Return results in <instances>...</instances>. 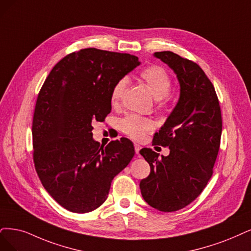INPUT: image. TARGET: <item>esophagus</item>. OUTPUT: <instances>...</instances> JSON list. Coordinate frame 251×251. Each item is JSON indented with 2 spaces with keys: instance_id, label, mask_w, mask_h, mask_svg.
<instances>
[{
  "instance_id": "1",
  "label": "esophagus",
  "mask_w": 251,
  "mask_h": 251,
  "mask_svg": "<svg viewBox=\"0 0 251 251\" xmlns=\"http://www.w3.org/2000/svg\"><path fill=\"white\" fill-rule=\"evenodd\" d=\"M134 149H135V153L138 154V153H140L141 149H142V147L138 145V144H134Z\"/></svg>"
}]
</instances>
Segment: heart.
Wrapping results in <instances>:
<instances>
[{"label":"heart","mask_w":251,"mask_h":251,"mask_svg":"<svg viewBox=\"0 0 251 251\" xmlns=\"http://www.w3.org/2000/svg\"><path fill=\"white\" fill-rule=\"evenodd\" d=\"M141 78L145 81L147 87L150 89L153 96L158 99L163 105L169 100V93L172 88V79L170 74L158 65H152L141 72ZM128 86V78L119 79L111 89L110 103L117 106L122 101ZM122 131L133 140L140 141L146 133L153 129V122L148 118L130 115L121 121Z\"/></svg>","instance_id":"1"}]
</instances>
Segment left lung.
<instances>
[{"label": "left lung", "mask_w": 251, "mask_h": 251, "mask_svg": "<svg viewBox=\"0 0 251 251\" xmlns=\"http://www.w3.org/2000/svg\"><path fill=\"white\" fill-rule=\"evenodd\" d=\"M154 57L168 64L180 83V98L153 145L170 148L169 156H158L144 148L141 155L151 173L140 183L144 200L162 212H174L196 200L213 174L222 131L219 101L214 86L197 63L173 51Z\"/></svg>", "instance_id": "1"}]
</instances>
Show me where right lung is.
<instances>
[{
    "instance_id": "obj_1",
    "label": "right lung",
    "mask_w": 251,
    "mask_h": 251,
    "mask_svg": "<svg viewBox=\"0 0 251 251\" xmlns=\"http://www.w3.org/2000/svg\"><path fill=\"white\" fill-rule=\"evenodd\" d=\"M140 64L129 53L85 49L64 57L43 83L33 117V159L43 187L68 211L100 207L134 156L125 137L100 146L92 122L110 113L111 89Z\"/></svg>"
}]
</instances>
